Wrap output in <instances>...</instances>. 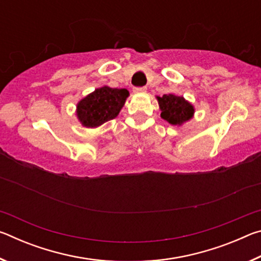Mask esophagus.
<instances>
[{"label": "esophagus", "mask_w": 261, "mask_h": 261, "mask_svg": "<svg viewBox=\"0 0 261 261\" xmlns=\"http://www.w3.org/2000/svg\"><path fill=\"white\" fill-rule=\"evenodd\" d=\"M146 86H141V87H135L134 88V92L136 93H144V92H146Z\"/></svg>", "instance_id": "obj_1"}]
</instances>
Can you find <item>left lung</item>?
Masks as SVG:
<instances>
[{
  "label": "left lung",
  "mask_w": 261,
  "mask_h": 261,
  "mask_svg": "<svg viewBox=\"0 0 261 261\" xmlns=\"http://www.w3.org/2000/svg\"><path fill=\"white\" fill-rule=\"evenodd\" d=\"M158 100L161 109V117L170 124L180 125L192 117L194 109L183 96L163 94L161 98L159 96Z\"/></svg>",
  "instance_id": "1"
}]
</instances>
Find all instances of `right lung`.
<instances>
[{
    "mask_svg": "<svg viewBox=\"0 0 261 261\" xmlns=\"http://www.w3.org/2000/svg\"><path fill=\"white\" fill-rule=\"evenodd\" d=\"M129 92L125 88L103 86L77 105V116L83 125L94 127L113 120L120 113Z\"/></svg>",
    "mask_w": 261,
    "mask_h": 261,
    "instance_id": "obj_1",
    "label": "right lung"
}]
</instances>
